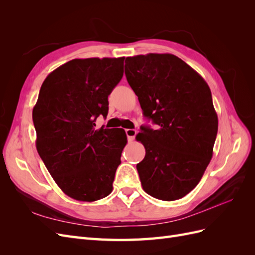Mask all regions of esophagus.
<instances>
[{"mask_svg":"<svg viewBox=\"0 0 255 255\" xmlns=\"http://www.w3.org/2000/svg\"><path fill=\"white\" fill-rule=\"evenodd\" d=\"M126 133H127V136H128V140L130 142L134 140V137L136 135V129H133V128H127L126 129Z\"/></svg>","mask_w":255,"mask_h":255,"instance_id":"obj_1","label":"esophagus"}]
</instances>
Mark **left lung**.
Masks as SVG:
<instances>
[{"instance_id":"left-lung-1","label":"left lung","mask_w":255,"mask_h":255,"mask_svg":"<svg viewBox=\"0 0 255 255\" xmlns=\"http://www.w3.org/2000/svg\"><path fill=\"white\" fill-rule=\"evenodd\" d=\"M126 76L157 129L136 135L145 156L136 168L146 194L174 201L194 189L213 156L218 117L206 82L172 54L127 57Z\"/></svg>"}]
</instances>
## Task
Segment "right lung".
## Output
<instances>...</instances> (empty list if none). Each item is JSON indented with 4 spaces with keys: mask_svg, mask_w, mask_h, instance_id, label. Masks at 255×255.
<instances>
[{
    "mask_svg": "<svg viewBox=\"0 0 255 255\" xmlns=\"http://www.w3.org/2000/svg\"><path fill=\"white\" fill-rule=\"evenodd\" d=\"M119 58L72 59L51 72L33 109L36 148L67 196L94 202L113 191L128 140L123 128L96 129L109 96L123 76Z\"/></svg>",
    "mask_w": 255,
    "mask_h": 255,
    "instance_id": "1",
    "label": "right lung"
}]
</instances>
